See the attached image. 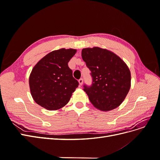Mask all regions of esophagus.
I'll return each instance as SVG.
<instances>
[{
  "instance_id": "obj_1",
  "label": "esophagus",
  "mask_w": 160,
  "mask_h": 160,
  "mask_svg": "<svg viewBox=\"0 0 160 160\" xmlns=\"http://www.w3.org/2000/svg\"><path fill=\"white\" fill-rule=\"evenodd\" d=\"M79 85H83V79H80L79 80Z\"/></svg>"
}]
</instances>
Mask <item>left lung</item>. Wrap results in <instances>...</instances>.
<instances>
[{"instance_id":"obj_1","label":"left lung","mask_w":160,"mask_h":160,"mask_svg":"<svg viewBox=\"0 0 160 160\" xmlns=\"http://www.w3.org/2000/svg\"><path fill=\"white\" fill-rule=\"evenodd\" d=\"M82 59L91 71L93 83L84 91L95 108L113 110L122 103L131 88V72L126 63L112 51L95 47L85 48Z\"/></svg>"}]
</instances>
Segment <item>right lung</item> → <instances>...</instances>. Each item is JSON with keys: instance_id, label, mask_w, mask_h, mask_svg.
Wrapping results in <instances>:
<instances>
[{"instance_id": "obj_1", "label": "right lung", "mask_w": 160, "mask_h": 160, "mask_svg": "<svg viewBox=\"0 0 160 160\" xmlns=\"http://www.w3.org/2000/svg\"><path fill=\"white\" fill-rule=\"evenodd\" d=\"M76 49L62 48L53 51L38 61L29 76L34 101L49 111L58 110L69 102L79 83L72 77L68 62Z\"/></svg>"}]
</instances>
